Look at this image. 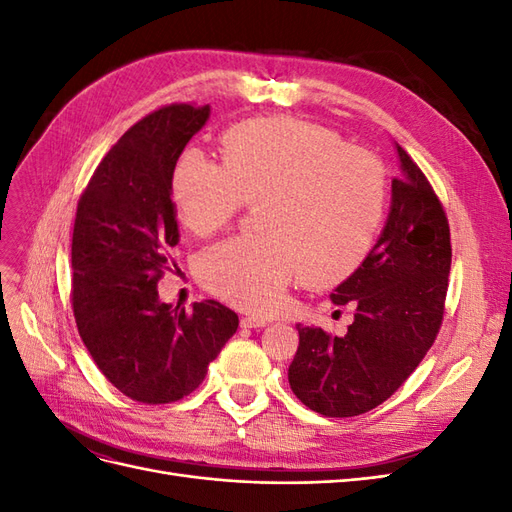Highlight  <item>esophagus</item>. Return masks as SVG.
Returning a JSON list of instances; mask_svg holds the SVG:
<instances>
[{"instance_id": "34e87169", "label": "esophagus", "mask_w": 512, "mask_h": 512, "mask_svg": "<svg viewBox=\"0 0 512 512\" xmlns=\"http://www.w3.org/2000/svg\"><path fill=\"white\" fill-rule=\"evenodd\" d=\"M241 327L243 329H262V327H267V320L256 318V316H245V318H241Z\"/></svg>"}]
</instances>
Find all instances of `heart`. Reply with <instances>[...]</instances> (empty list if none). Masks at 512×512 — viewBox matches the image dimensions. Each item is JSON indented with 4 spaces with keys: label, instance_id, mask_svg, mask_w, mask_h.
<instances>
[{
    "label": "heart",
    "instance_id": "obj_1",
    "mask_svg": "<svg viewBox=\"0 0 512 512\" xmlns=\"http://www.w3.org/2000/svg\"><path fill=\"white\" fill-rule=\"evenodd\" d=\"M222 166L196 149L170 173L179 220L194 235L224 228L258 205L260 237H235L198 256L200 282L220 299L269 312L301 277L331 288L356 273L382 226L386 170L335 130L297 117H258L220 138Z\"/></svg>",
    "mask_w": 512,
    "mask_h": 512
}]
</instances>
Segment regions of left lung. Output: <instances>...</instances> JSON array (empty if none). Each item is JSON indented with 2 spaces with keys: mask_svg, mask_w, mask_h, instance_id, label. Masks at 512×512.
Masks as SVG:
<instances>
[{
  "mask_svg": "<svg viewBox=\"0 0 512 512\" xmlns=\"http://www.w3.org/2000/svg\"><path fill=\"white\" fill-rule=\"evenodd\" d=\"M391 213L363 265L331 292L354 305L344 337L301 327L288 367L292 393L322 416L374 410L423 361L442 327L451 273V228L423 170L397 145Z\"/></svg>",
  "mask_w": 512,
  "mask_h": 512,
  "instance_id": "1",
  "label": "left lung"
}]
</instances>
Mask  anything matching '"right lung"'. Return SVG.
Here are the masks:
<instances>
[{"mask_svg": "<svg viewBox=\"0 0 512 512\" xmlns=\"http://www.w3.org/2000/svg\"><path fill=\"white\" fill-rule=\"evenodd\" d=\"M207 119L209 106L170 104L134 123L108 149L76 207V327L106 380L149 406L198 389L239 327V316L218 301L179 312L158 297L179 243L170 173Z\"/></svg>", "mask_w": 512, "mask_h": 512, "instance_id": "obj_1", "label": "right lung"}]
</instances>
